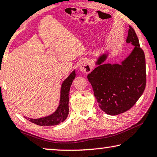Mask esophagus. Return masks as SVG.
Masks as SVG:
<instances>
[{
    "label": "esophagus",
    "instance_id": "1",
    "mask_svg": "<svg viewBox=\"0 0 157 157\" xmlns=\"http://www.w3.org/2000/svg\"><path fill=\"white\" fill-rule=\"evenodd\" d=\"M92 63L88 60H84L79 65V70L84 73H90L92 71Z\"/></svg>",
    "mask_w": 157,
    "mask_h": 157
}]
</instances>
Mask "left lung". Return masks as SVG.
Listing matches in <instances>:
<instances>
[{"label": "left lung", "instance_id": "8db88e82", "mask_svg": "<svg viewBox=\"0 0 157 157\" xmlns=\"http://www.w3.org/2000/svg\"><path fill=\"white\" fill-rule=\"evenodd\" d=\"M126 42L134 48L122 63L104 64L107 55L102 54L96 62L98 67L87 75L99 107L109 115H117L132 108L146 87L144 52L130 25Z\"/></svg>", "mask_w": 157, "mask_h": 157}]
</instances>
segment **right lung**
I'll use <instances>...</instances> for the list:
<instances>
[{
    "label": "right lung",
    "instance_id": "right-lung-1",
    "mask_svg": "<svg viewBox=\"0 0 157 157\" xmlns=\"http://www.w3.org/2000/svg\"><path fill=\"white\" fill-rule=\"evenodd\" d=\"M75 78V71L73 70L61 85L60 98L57 109L50 115L38 119H32L25 117L30 122L39 126H54L63 122L69 114L70 89L73 79Z\"/></svg>",
    "mask_w": 157,
    "mask_h": 157
}]
</instances>
